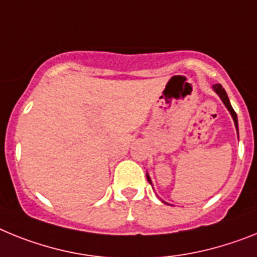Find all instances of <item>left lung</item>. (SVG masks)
Here are the masks:
<instances>
[{
    "label": "left lung",
    "instance_id": "1",
    "mask_svg": "<svg viewBox=\"0 0 257 257\" xmlns=\"http://www.w3.org/2000/svg\"><path fill=\"white\" fill-rule=\"evenodd\" d=\"M212 89L215 90V93L218 95V97H220V99H221L222 103L225 104V107L227 108V111L230 112L231 117H233V120H234V125H235V128H236V133H238V117H236L235 111L233 110V107H231V104H230V101H229V98H227L226 91H225V89L222 88L221 84H215V85L212 86ZM146 178H147V181L150 182L151 186H153V181H151V178H150V176H149V173H146ZM162 202L164 203V204H168V203L164 202V200H162Z\"/></svg>",
    "mask_w": 257,
    "mask_h": 257
}]
</instances>
